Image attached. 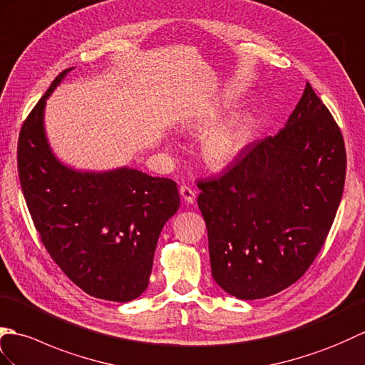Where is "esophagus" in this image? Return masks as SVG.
Listing matches in <instances>:
<instances>
[{
  "instance_id": "34e87169",
  "label": "esophagus",
  "mask_w": 365,
  "mask_h": 365,
  "mask_svg": "<svg viewBox=\"0 0 365 365\" xmlns=\"http://www.w3.org/2000/svg\"><path fill=\"white\" fill-rule=\"evenodd\" d=\"M180 193L185 203H193V201H195V190L190 189L189 185H181Z\"/></svg>"
}]
</instances>
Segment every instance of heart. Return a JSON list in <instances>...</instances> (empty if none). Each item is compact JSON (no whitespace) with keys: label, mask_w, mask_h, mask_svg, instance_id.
Returning <instances> with one entry per match:
<instances>
[{"label":"heart","mask_w":365,"mask_h":365,"mask_svg":"<svg viewBox=\"0 0 365 365\" xmlns=\"http://www.w3.org/2000/svg\"><path fill=\"white\" fill-rule=\"evenodd\" d=\"M240 143L242 133L236 126L210 133L200 145L201 159L210 168H220L237 155Z\"/></svg>","instance_id":"heart-1"}]
</instances>
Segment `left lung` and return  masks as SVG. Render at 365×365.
Listing matches in <instances>:
<instances>
[{"mask_svg":"<svg viewBox=\"0 0 365 365\" xmlns=\"http://www.w3.org/2000/svg\"><path fill=\"white\" fill-rule=\"evenodd\" d=\"M345 170L341 128L306 84L277 135L248 145L220 176L197 182L217 284L259 299L302 278L333 226Z\"/></svg>","mask_w":365,"mask_h":365,"instance_id":"8db88e82","label":"left lung"}]
</instances>
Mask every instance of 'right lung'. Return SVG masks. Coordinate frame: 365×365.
<instances>
[{"label":"right lung","instance_id":"1","mask_svg":"<svg viewBox=\"0 0 365 365\" xmlns=\"http://www.w3.org/2000/svg\"><path fill=\"white\" fill-rule=\"evenodd\" d=\"M68 71L56 76L21 125V190L61 270L88 295L131 302L148 286L159 234L180 207V193L168 178L134 168L81 173L53 156L43 131L45 101Z\"/></svg>","mask_w":365,"mask_h":365}]
</instances>
